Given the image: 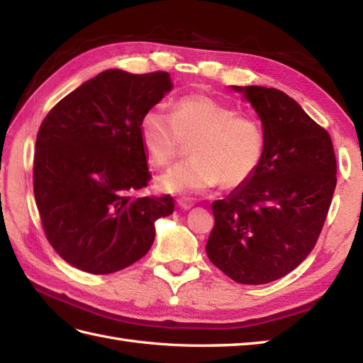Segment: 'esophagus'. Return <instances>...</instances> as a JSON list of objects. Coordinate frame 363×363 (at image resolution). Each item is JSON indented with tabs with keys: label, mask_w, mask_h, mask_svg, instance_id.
Listing matches in <instances>:
<instances>
[{
	"label": "esophagus",
	"mask_w": 363,
	"mask_h": 363,
	"mask_svg": "<svg viewBox=\"0 0 363 363\" xmlns=\"http://www.w3.org/2000/svg\"><path fill=\"white\" fill-rule=\"evenodd\" d=\"M177 206H179L182 211H189L194 204H191L190 201H186V199H179V201H177Z\"/></svg>",
	"instance_id": "1"
}]
</instances>
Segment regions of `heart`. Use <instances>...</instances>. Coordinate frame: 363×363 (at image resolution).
<instances>
[{
  "label": "heart",
  "mask_w": 363,
  "mask_h": 363,
  "mask_svg": "<svg viewBox=\"0 0 363 363\" xmlns=\"http://www.w3.org/2000/svg\"><path fill=\"white\" fill-rule=\"evenodd\" d=\"M140 138L156 167L169 165L191 143L194 157L159 177V187L169 194H201L218 182L225 189H242L265 156L260 121L203 94L177 98L172 115L160 107L146 111Z\"/></svg>",
  "instance_id": "1"
}]
</instances>
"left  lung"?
I'll list each match as a JSON object with an SVG mask.
<instances>
[{"label":"left lung","instance_id":"1","mask_svg":"<svg viewBox=\"0 0 363 363\" xmlns=\"http://www.w3.org/2000/svg\"><path fill=\"white\" fill-rule=\"evenodd\" d=\"M259 113L265 156L250 184L212 204V264L259 285L295 269L317 243L337 184L334 145L295 99L277 89L238 87Z\"/></svg>","mask_w":363,"mask_h":363}]
</instances>
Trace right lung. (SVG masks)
<instances>
[{
	"label": "right lung",
	"mask_w": 363,
	"mask_h": 363,
	"mask_svg": "<svg viewBox=\"0 0 363 363\" xmlns=\"http://www.w3.org/2000/svg\"><path fill=\"white\" fill-rule=\"evenodd\" d=\"M169 90L167 72L106 70L42 121L33 168L37 209L52 248L82 272L133 265L151 248L154 221L174 211L169 195H134L151 179L140 120Z\"/></svg>",
	"instance_id": "obj_1"
}]
</instances>
